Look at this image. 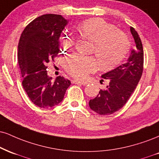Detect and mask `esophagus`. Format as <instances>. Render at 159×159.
I'll return each mask as SVG.
<instances>
[{"instance_id":"34e87169","label":"esophagus","mask_w":159,"mask_h":159,"mask_svg":"<svg viewBox=\"0 0 159 159\" xmlns=\"http://www.w3.org/2000/svg\"><path fill=\"white\" fill-rule=\"evenodd\" d=\"M72 82L73 84H81V85H85L86 84L85 82L78 81V80H72Z\"/></svg>"}]
</instances>
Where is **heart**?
I'll use <instances>...</instances> for the list:
<instances>
[{"label":"heart","instance_id":"heart-1","mask_svg":"<svg viewBox=\"0 0 159 159\" xmlns=\"http://www.w3.org/2000/svg\"><path fill=\"white\" fill-rule=\"evenodd\" d=\"M78 31L84 37L94 43L95 54L101 68L111 69L119 64L129 52L130 43L125 34L116 30L114 25L100 18H92L78 26ZM63 46L70 47L73 38L64 35ZM98 67L93 57L74 55L66 61L65 68L75 78L84 79Z\"/></svg>","mask_w":159,"mask_h":159}]
</instances>
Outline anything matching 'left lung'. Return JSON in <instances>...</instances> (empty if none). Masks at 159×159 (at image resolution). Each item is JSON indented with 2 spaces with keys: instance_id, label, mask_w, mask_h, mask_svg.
I'll list each match as a JSON object with an SVG mask.
<instances>
[{
  "instance_id": "obj_1",
  "label": "left lung",
  "mask_w": 159,
  "mask_h": 159,
  "mask_svg": "<svg viewBox=\"0 0 159 159\" xmlns=\"http://www.w3.org/2000/svg\"><path fill=\"white\" fill-rule=\"evenodd\" d=\"M130 32L136 48L132 49L124 64L101 75L104 79L109 80V85L104 90L101 89L98 95L89 102L91 110L99 115L112 114L123 107L141 79L144 64L142 43L134 28L130 27Z\"/></svg>"
}]
</instances>
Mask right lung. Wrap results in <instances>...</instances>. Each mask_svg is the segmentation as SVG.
<instances>
[{
    "label": "right lung",
    "instance_id": "add662e5",
    "mask_svg": "<svg viewBox=\"0 0 159 159\" xmlns=\"http://www.w3.org/2000/svg\"><path fill=\"white\" fill-rule=\"evenodd\" d=\"M68 22L60 15H43L26 26L19 40L18 59L23 87L32 103L41 108L58 105L71 84L61 76L52 81L47 71V64L60 52L59 38Z\"/></svg>",
    "mask_w": 159,
    "mask_h": 159
}]
</instances>
